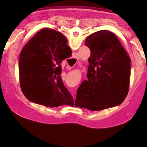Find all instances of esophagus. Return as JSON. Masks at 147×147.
<instances>
[{
	"label": "esophagus",
	"instance_id": "obj_1",
	"mask_svg": "<svg viewBox=\"0 0 147 147\" xmlns=\"http://www.w3.org/2000/svg\"><path fill=\"white\" fill-rule=\"evenodd\" d=\"M78 59H79V56L78 55V54H74V56H73V58H72L71 60L73 61H75L78 60Z\"/></svg>",
	"mask_w": 147,
	"mask_h": 147
}]
</instances>
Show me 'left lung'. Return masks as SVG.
<instances>
[{"mask_svg":"<svg viewBox=\"0 0 147 147\" xmlns=\"http://www.w3.org/2000/svg\"><path fill=\"white\" fill-rule=\"evenodd\" d=\"M91 51L88 80L77 89L75 106L99 111L119 105L128 94L131 61L117 36L100 30L86 38Z\"/></svg>","mask_w":147,"mask_h":147,"instance_id":"8db88e82","label":"left lung"}]
</instances>
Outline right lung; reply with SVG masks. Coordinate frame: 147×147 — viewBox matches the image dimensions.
<instances>
[{
    "instance_id": "add662e5",
    "label": "right lung",
    "mask_w": 147,
    "mask_h": 147,
    "mask_svg": "<svg viewBox=\"0 0 147 147\" xmlns=\"http://www.w3.org/2000/svg\"><path fill=\"white\" fill-rule=\"evenodd\" d=\"M67 49V39L51 28L41 30L24 45L19 55V80L30 101L51 108L74 106L61 77V63L68 58Z\"/></svg>"
}]
</instances>
